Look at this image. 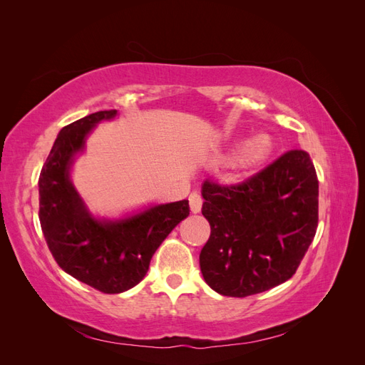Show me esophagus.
Listing matches in <instances>:
<instances>
[{"label":"esophagus","mask_w":365,"mask_h":365,"mask_svg":"<svg viewBox=\"0 0 365 365\" xmlns=\"http://www.w3.org/2000/svg\"><path fill=\"white\" fill-rule=\"evenodd\" d=\"M189 202H190V210H192V213H200V212H201L204 200H202V196H201L200 193L193 192V193L189 196Z\"/></svg>","instance_id":"1"}]
</instances>
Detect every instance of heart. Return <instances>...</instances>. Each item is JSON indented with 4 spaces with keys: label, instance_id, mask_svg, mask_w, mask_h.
I'll return each instance as SVG.
<instances>
[{
    "label": "heart",
    "instance_id": "heart-1",
    "mask_svg": "<svg viewBox=\"0 0 365 365\" xmlns=\"http://www.w3.org/2000/svg\"><path fill=\"white\" fill-rule=\"evenodd\" d=\"M272 150V141L268 135L260 134L254 138L248 140L244 146L240 148L237 157H236V165L242 170H250L257 168L260 163H263L269 157Z\"/></svg>",
    "mask_w": 365,
    "mask_h": 365
}]
</instances>
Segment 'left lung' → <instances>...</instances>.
<instances>
[{"mask_svg":"<svg viewBox=\"0 0 365 365\" xmlns=\"http://www.w3.org/2000/svg\"><path fill=\"white\" fill-rule=\"evenodd\" d=\"M201 250L204 280L227 297H248L284 283L300 267L318 227V178L309 153L284 152L237 184L207 180Z\"/></svg>","mask_w":365,"mask_h":365,"instance_id":"8db88e82","label":"left lung"}]
</instances>
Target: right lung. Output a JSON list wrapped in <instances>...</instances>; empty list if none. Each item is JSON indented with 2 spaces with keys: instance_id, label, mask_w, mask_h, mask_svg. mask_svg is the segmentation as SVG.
<instances>
[{
  "instance_id": "1",
  "label": "right lung",
  "mask_w": 365,
  "mask_h": 365,
  "mask_svg": "<svg viewBox=\"0 0 365 365\" xmlns=\"http://www.w3.org/2000/svg\"><path fill=\"white\" fill-rule=\"evenodd\" d=\"M115 114V109L98 111L62 128L39 175V220L54 260L103 294L125 292L145 279L163 240L190 213L185 200L117 222H102L86 212L70 181V165L88 132Z\"/></svg>"
}]
</instances>
